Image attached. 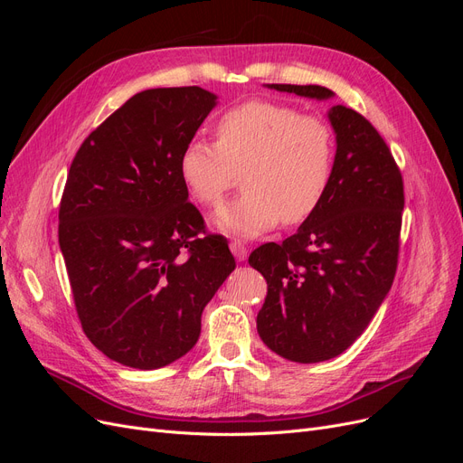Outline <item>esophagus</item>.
I'll return each mask as SVG.
<instances>
[{
	"label": "esophagus",
	"instance_id": "obj_1",
	"mask_svg": "<svg viewBox=\"0 0 463 463\" xmlns=\"http://www.w3.org/2000/svg\"><path fill=\"white\" fill-rule=\"evenodd\" d=\"M230 250L233 253V257L237 259V260H245L247 259V247L241 243V241H232L230 243Z\"/></svg>",
	"mask_w": 463,
	"mask_h": 463
}]
</instances>
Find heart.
I'll list each match as a JSON object with an SVG mask.
<instances>
[{
  "mask_svg": "<svg viewBox=\"0 0 463 463\" xmlns=\"http://www.w3.org/2000/svg\"><path fill=\"white\" fill-rule=\"evenodd\" d=\"M218 143L193 138L179 156V177L204 206H218L235 175L243 194L214 214V226L237 237H257L309 220L325 201L334 172V131L298 108L250 100L223 114Z\"/></svg>",
  "mask_w": 463,
  "mask_h": 463,
  "instance_id": "heart-1",
  "label": "heart"
}]
</instances>
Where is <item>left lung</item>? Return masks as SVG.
<instances>
[{"mask_svg":"<svg viewBox=\"0 0 463 463\" xmlns=\"http://www.w3.org/2000/svg\"><path fill=\"white\" fill-rule=\"evenodd\" d=\"M313 100H332L318 85H266ZM335 135L334 172L325 201L278 245L255 249L249 264L264 279L257 315L260 340L296 363L344 354L369 326L394 282L403 184L373 125L342 104L326 114Z\"/></svg>","mask_w":463,"mask_h":463,"instance_id":"obj_1","label":"left lung"}]
</instances>
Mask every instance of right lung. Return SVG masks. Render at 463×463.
Returning <instances> with one entry per match:
<instances>
[{
	"label": "right lung",
	"instance_id": "right-lung-1",
	"mask_svg": "<svg viewBox=\"0 0 463 463\" xmlns=\"http://www.w3.org/2000/svg\"><path fill=\"white\" fill-rule=\"evenodd\" d=\"M218 96L201 87L129 98L80 145L60 206V249L87 338L152 371L191 352L201 315L235 269L179 177Z\"/></svg>",
	"mask_w": 463,
	"mask_h": 463
}]
</instances>
